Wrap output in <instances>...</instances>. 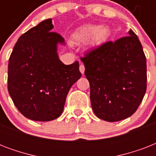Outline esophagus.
<instances>
[{
    "mask_svg": "<svg viewBox=\"0 0 156 156\" xmlns=\"http://www.w3.org/2000/svg\"><path fill=\"white\" fill-rule=\"evenodd\" d=\"M79 70H80V72L82 74H83V73H84V71H85V67H84V66H83V64H82V65H80V66H79Z\"/></svg>",
    "mask_w": 156,
    "mask_h": 156,
    "instance_id": "obj_1",
    "label": "esophagus"
}]
</instances>
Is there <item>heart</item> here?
<instances>
[{"mask_svg": "<svg viewBox=\"0 0 156 156\" xmlns=\"http://www.w3.org/2000/svg\"><path fill=\"white\" fill-rule=\"evenodd\" d=\"M110 35L111 30L107 26L86 24L76 30L73 37L78 43H85L89 40V47L95 48L104 44L108 40Z\"/></svg>", "mask_w": 156, "mask_h": 156, "instance_id": "heart-1", "label": "heart"}]
</instances>
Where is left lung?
I'll list each match as a JSON object with an SVG mask.
<instances>
[{
  "label": "left lung",
  "instance_id": "obj_1",
  "mask_svg": "<svg viewBox=\"0 0 156 156\" xmlns=\"http://www.w3.org/2000/svg\"><path fill=\"white\" fill-rule=\"evenodd\" d=\"M107 42L81 58L95 116L115 122L133 115L147 90V60L138 36Z\"/></svg>",
  "mask_w": 156,
  "mask_h": 156
}]
</instances>
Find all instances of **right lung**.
<instances>
[{
    "instance_id": "right-lung-1",
    "label": "right lung",
    "mask_w": 156,
    "mask_h": 156,
    "mask_svg": "<svg viewBox=\"0 0 156 156\" xmlns=\"http://www.w3.org/2000/svg\"><path fill=\"white\" fill-rule=\"evenodd\" d=\"M52 28L51 18L30 28L9 60V94L21 113L33 121L61 116L69 90L82 76L78 61L66 66L59 59L57 45L65 40Z\"/></svg>"
}]
</instances>
